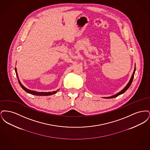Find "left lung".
<instances>
[{
	"mask_svg": "<svg viewBox=\"0 0 150 150\" xmlns=\"http://www.w3.org/2000/svg\"><path fill=\"white\" fill-rule=\"evenodd\" d=\"M135 71H136V67H134V71H133V74H132V77H131V78L130 79V80H129V81L128 83L127 84V85L125 86V88L123 89H122L120 92H119V93H117V94H115L114 96H111V97H104L105 98H115V97H117L118 96H119V95H120L121 94H122V93H124L129 88V86H130V85L132 84V81H133V78H134V74H135Z\"/></svg>",
	"mask_w": 150,
	"mask_h": 150,
	"instance_id": "obj_1",
	"label": "left lung"
}]
</instances>
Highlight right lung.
Wrapping results in <instances>:
<instances>
[{
    "mask_svg": "<svg viewBox=\"0 0 150 150\" xmlns=\"http://www.w3.org/2000/svg\"><path fill=\"white\" fill-rule=\"evenodd\" d=\"M15 71H16V75H17V77L18 79V83L20 84V85L21 86L22 88L27 93H30L31 94H33V95H35V96H50V95H52V94H56L57 93V91H58V90H57L56 91H53V92H36V91H31V90H29L28 89H27L26 88H25L24 86H23L21 83V81H20V80L18 79V74H17V69H16V67L15 68Z\"/></svg>",
    "mask_w": 150,
    "mask_h": 150,
    "instance_id": "right-lung-1",
    "label": "right lung"
}]
</instances>
